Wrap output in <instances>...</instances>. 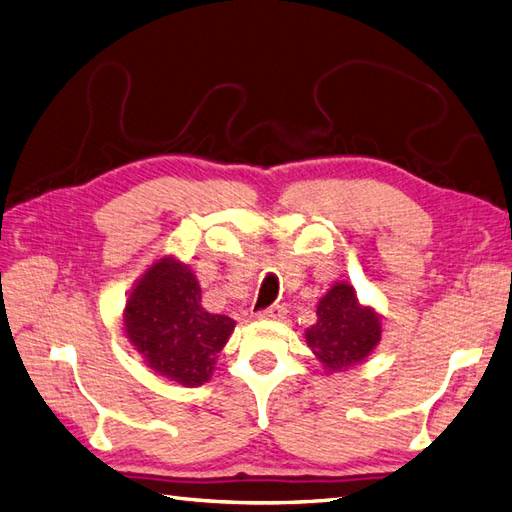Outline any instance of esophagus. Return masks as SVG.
<instances>
[{
  "label": "esophagus",
  "instance_id": "obj_1",
  "mask_svg": "<svg viewBox=\"0 0 512 512\" xmlns=\"http://www.w3.org/2000/svg\"><path fill=\"white\" fill-rule=\"evenodd\" d=\"M286 316V308L284 306H271L267 310L258 312V319H267V321H280Z\"/></svg>",
  "mask_w": 512,
  "mask_h": 512
}]
</instances>
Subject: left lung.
I'll return each mask as SVG.
<instances>
[{"label":"left lung","mask_w":512,"mask_h":512,"mask_svg":"<svg viewBox=\"0 0 512 512\" xmlns=\"http://www.w3.org/2000/svg\"><path fill=\"white\" fill-rule=\"evenodd\" d=\"M381 340V316L359 303L349 282H336L316 306L306 344L327 372L362 364Z\"/></svg>","instance_id":"8db88e82"}]
</instances>
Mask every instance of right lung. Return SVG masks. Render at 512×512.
<instances>
[{
	"label": "right lung",
	"instance_id": "add662e5",
	"mask_svg": "<svg viewBox=\"0 0 512 512\" xmlns=\"http://www.w3.org/2000/svg\"><path fill=\"white\" fill-rule=\"evenodd\" d=\"M124 331L157 375L196 388L211 379L234 321L202 308V290L185 262L165 256L135 282L124 306Z\"/></svg>",
	"mask_w": 512,
	"mask_h": 512
}]
</instances>
